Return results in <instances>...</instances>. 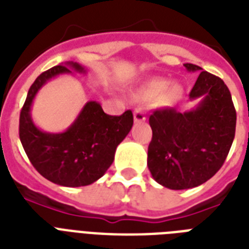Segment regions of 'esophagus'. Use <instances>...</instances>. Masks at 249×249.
<instances>
[{
  "label": "esophagus",
  "mask_w": 249,
  "mask_h": 249,
  "mask_svg": "<svg viewBox=\"0 0 249 249\" xmlns=\"http://www.w3.org/2000/svg\"><path fill=\"white\" fill-rule=\"evenodd\" d=\"M144 121H146V116H144L143 111L136 109L134 111V123H144Z\"/></svg>",
  "instance_id": "1"
}]
</instances>
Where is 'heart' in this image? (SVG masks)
<instances>
[{"label": "heart", "instance_id": "b5f03b06", "mask_svg": "<svg viewBox=\"0 0 249 249\" xmlns=\"http://www.w3.org/2000/svg\"><path fill=\"white\" fill-rule=\"evenodd\" d=\"M159 97L160 103L166 107L176 106L183 97V88L178 83H168L165 79H152L136 93L138 101H152Z\"/></svg>", "mask_w": 249, "mask_h": 249}]
</instances>
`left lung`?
<instances>
[{
    "instance_id": "8db88e82",
    "label": "left lung",
    "mask_w": 249,
    "mask_h": 249,
    "mask_svg": "<svg viewBox=\"0 0 249 249\" xmlns=\"http://www.w3.org/2000/svg\"><path fill=\"white\" fill-rule=\"evenodd\" d=\"M183 66L199 73L190 91V101L197 105L185 112L159 108L150 116L147 166L152 178L170 190L193 189L212 178L235 137L236 112L228 86L199 66Z\"/></svg>"
}]
</instances>
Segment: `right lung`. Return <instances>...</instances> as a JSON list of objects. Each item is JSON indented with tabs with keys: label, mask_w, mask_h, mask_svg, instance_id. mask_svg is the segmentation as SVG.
Segmentation results:
<instances>
[{
	"label": "right lung",
	"mask_w": 249,
	"mask_h": 249,
	"mask_svg": "<svg viewBox=\"0 0 249 249\" xmlns=\"http://www.w3.org/2000/svg\"><path fill=\"white\" fill-rule=\"evenodd\" d=\"M73 72L86 73V70L76 62H66L41 73L29 88L19 119L20 142L32 165L42 177L66 187L98 181L111 166L117 146L133 126L132 111L111 116L97 101H89L64 132L41 130L31 115L33 99L48 81Z\"/></svg>",
	"instance_id": "obj_1"
}]
</instances>
